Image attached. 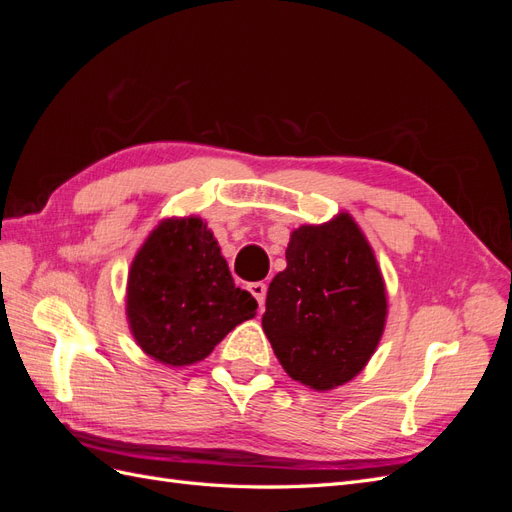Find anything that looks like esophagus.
<instances>
[{"label":"esophagus","mask_w":512,"mask_h":512,"mask_svg":"<svg viewBox=\"0 0 512 512\" xmlns=\"http://www.w3.org/2000/svg\"><path fill=\"white\" fill-rule=\"evenodd\" d=\"M250 292L254 294V299L258 301L260 309L265 307V299H267V284H265V282H254V284H250Z\"/></svg>","instance_id":"34e87169"}]
</instances>
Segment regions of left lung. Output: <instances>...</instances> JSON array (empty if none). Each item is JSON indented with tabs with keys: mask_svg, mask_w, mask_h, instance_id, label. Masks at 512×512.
I'll list each match as a JSON object with an SVG mask.
<instances>
[{
	"mask_svg": "<svg viewBox=\"0 0 512 512\" xmlns=\"http://www.w3.org/2000/svg\"><path fill=\"white\" fill-rule=\"evenodd\" d=\"M286 262L269 284L262 329L292 380L335 389L359 374L382 337L378 262L348 213L294 230Z\"/></svg>",
	"mask_w": 512,
	"mask_h": 512,
	"instance_id": "obj_1",
	"label": "left lung"
}]
</instances>
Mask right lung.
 Listing matches in <instances>:
<instances>
[{
  "mask_svg": "<svg viewBox=\"0 0 512 512\" xmlns=\"http://www.w3.org/2000/svg\"><path fill=\"white\" fill-rule=\"evenodd\" d=\"M256 309L252 294L232 282L220 245L200 218L164 220L132 262L130 329L136 344L164 365L203 361Z\"/></svg>",
  "mask_w": 512,
  "mask_h": 512,
  "instance_id": "obj_1",
  "label": "right lung"
}]
</instances>
